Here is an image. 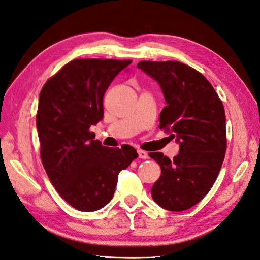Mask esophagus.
<instances>
[{
	"instance_id": "obj_1",
	"label": "esophagus",
	"mask_w": 260,
	"mask_h": 260,
	"mask_svg": "<svg viewBox=\"0 0 260 260\" xmlns=\"http://www.w3.org/2000/svg\"><path fill=\"white\" fill-rule=\"evenodd\" d=\"M137 153H139L140 159H149V154H147L146 152L143 150H139L137 151Z\"/></svg>"
}]
</instances>
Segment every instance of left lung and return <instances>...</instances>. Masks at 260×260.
Wrapping results in <instances>:
<instances>
[{
  "instance_id": "1",
  "label": "left lung",
  "mask_w": 260,
  "mask_h": 260,
  "mask_svg": "<svg viewBox=\"0 0 260 260\" xmlns=\"http://www.w3.org/2000/svg\"><path fill=\"white\" fill-rule=\"evenodd\" d=\"M137 68L160 84L167 106L159 127L180 145L174 160L161 152L149 153L161 167L152 198L168 211L188 210L205 197L221 170L226 151L224 107L205 76L184 63L142 60Z\"/></svg>"
}]
</instances>
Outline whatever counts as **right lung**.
<instances>
[{"mask_svg":"<svg viewBox=\"0 0 260 260\" xmlns=\"http://www.w3.org/2000/svg\"><path fill=\"white\" fill-rule=\"evenodd\" d=\"M131 59L76 58L47 80L39 94L36 125L40 157L59 196L79 211L111 201L118 174L137 157L132 146L107 147L90 132L104 117V95Z\"/></svg>","mask_w":260,"mask_h":260,"instance_id":"obj_1","label":"right lung"}]
</instances>
